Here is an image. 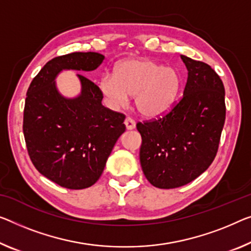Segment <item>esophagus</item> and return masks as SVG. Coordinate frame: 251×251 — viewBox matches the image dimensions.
<instances>
[{
  "label": "esophagus",
  "mask_w": 251,
  "mask_h": 251,
  "mask_svg": "<svg viewBox=\"0 0 251 251\" xmlns=\"http://www.w3.org/2000/svg\"><path fill=\"white\" fill-rule=\"evenodd\" d=\"M125 125H126V129H128V130H132V129L136 128V121H134L132 118H129V117L126 118L125 120Z\"/></svg>",
  "instance_id": "1"
}]
</instances>
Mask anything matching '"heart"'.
Instances as JSON below:
<instances>
[{
	"mask_svg": "<svg viewBox=\"0 0 251 251\" xmlns=\"http://www.w3.org/2000/svg\"><path fill=\"white\" fill-rule=\"evenodd\" d=\"M180 82L179 73L174 67L145 58H130L117 65L114 75L102 76L100 90L114 107L126 106L129 95H134L139 113L158 118L174 104Z\"/></svg>",
	"mask_w": 251,
	"mask_h": 251,
	"instance_id": "b5f03b06",
	"label": "heart"
}]
</instances>
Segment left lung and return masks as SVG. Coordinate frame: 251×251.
I'll use <instances>...</instances> for the list:
<instances>
[{
  "instance_id": "1",
  "label": "left lung",
  "mask_w": 251,
  "mask_h": 251,
  "mask_svg": "<svg viewBox=\"0 0 251 251\" xmlns=\"http://www.w3.org/2000/svg\"><path fill=\"white\" fill-rule=\"evenodd\" d=\"M180 58L188 72L182 98L164 117L137 123L142 172L150 184L166 190L191 183L209 168L226 120L220 76L203 61Z\"/></svg>"
}]
</instances>
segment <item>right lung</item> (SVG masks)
Wrapping results in <instances>:
<instances>
[{
  "mask_svg": "<svg viewBox=\"0 0 251 251\" xmlns=\"http://www.w3.org/2000/svg\"><path fill=\"white\" fill-rule=\"evenodd\" d=\"M99 52H72L49 60L26 92L23 134L34 167L51 182L83 190L98 182L126 115L102 105L98 85L77 74L82 85L74 99L61 95L56 77L65 69L91 72L103 63Z\"/></svg>",
  "mask_w": 251,
  "mask_h": 251,
  "instance_id": "right-lung-1",
  "label": "right lung"
}]
</instances>
